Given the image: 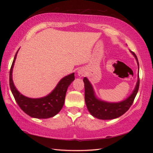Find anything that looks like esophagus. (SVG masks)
Listing matches in <instances>:
<instances>
[{"label":"esophagus","instance_id":"obj_1","mask_svg":"<svg viewBox=\"0 0 153 153\" xmlns=\"http://www.w3.org/2000/svg\"><path fill=\"white\" fill-rule=\"evenodd\" d=\"M85 74H86V71L85 69H83V68H81V69H79L78 71H77V74H78V76L80 77L85 76Z\"/></svg>","mask_w":153,"mask_h":153}]
</instances>
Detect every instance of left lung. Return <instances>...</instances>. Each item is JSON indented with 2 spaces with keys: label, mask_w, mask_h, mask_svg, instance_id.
Wrapping results in <instances>:
<instances>
[{
  "label": "left lung",
  "mask_w": 153,
  "mask_h": 153,
  "mask_svg": "<svg viewBox=\"0 0 153 153\" xmlns=\"http://www.w3.org/2000/svg\"><path fill=\"white\" fill-rule=\"evenodd\" d=\"M135 58L138 64L137 57L135 54L129 50ZM85 86V100L87 108L93 116L100 120H112L121 116L126 113L132 105L137 95L139 87V77L134 91L126 100L119 102H108L98 99L95 96L93 86L87 77L83 78Z\"/></svg>",
  "instance_id": "8db88e82"
}]
</instances>
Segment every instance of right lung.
<instances>
[{
  "instance_id": "add662e5",
  "label": "right lung",
  "mask_w": 153,
  "mask_h": 153,
  "mask_svg": "<svg viewBox=\"0 0 153 153\" xmlns=\"http://www.w3.org/2000/svg\"><path fill=\"white\" fill-rule=\"evenodd\" d=\"M18 51L16 52L10 70V87L16 102L23 111L32 118H49L59 112L64 104L68 87L75 79L74 73L62 79L54 89L48 95L39 99H31L22 95L16 89L12 80V70Z\"/></svg>"
}]
</instances>
